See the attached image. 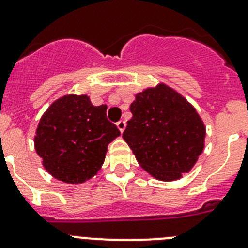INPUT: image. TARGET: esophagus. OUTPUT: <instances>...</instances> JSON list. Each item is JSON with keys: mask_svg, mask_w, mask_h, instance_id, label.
Wrapping results in <instances>:
<instances>
[{"mask_svg": "<svg viewBox=\"0 0 248 248\" xmlns=\"http://www.w3.org/2000/svg\"><path fill=\"white\" fill-rule=\"evenodd\" d=\"M117 126H118V129H119L120 131H124V129H125V126H126V123H125V120H119V122L117 123Z\"/></svg>", "mask_w": 248, "mask_h": 248, "instance_id": "34e87169", "label": "esophagus"}]
</instances>
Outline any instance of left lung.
I'll return each mask as SVG.
<instances>
[{
  "instance_id": "obj_1",
  "label": "left lung",
  "mask_w": 248,
  "mask_h": 248,
  "mask_svg": "<svg viewBox=\"0 0 248 248\" xmlns=\"http://www.w3.org/2000/svg\"><path fill=\"white\" fill-rule=\"evenodd\" d=\"M123 139L140 166L161 181L179 180L198 161L206 129L196 109L164 83L135 95Z\"/></svg>"
}]
</instances>
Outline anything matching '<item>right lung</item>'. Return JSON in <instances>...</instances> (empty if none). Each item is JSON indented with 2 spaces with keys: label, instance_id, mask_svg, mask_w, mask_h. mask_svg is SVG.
<instances>
[{
  "label": "right lung",
  "instance_id": "add662e5",
  "mask_svg": "<svg viewBox=\"0 0 248 248\" xmlns=\"http://www.w3.org/2000/svg\"><path fill=\"white\" fill-rule=\"evenodd\" d=\"M120 135L107 119V105L88 95L69 94L49 105L38 123L34 148L45 169L57 180L82 184L97 175L109 143Z\"/></svg>",
  "mask_w": 248,
  "mask_h": 248
}]
</instances>
